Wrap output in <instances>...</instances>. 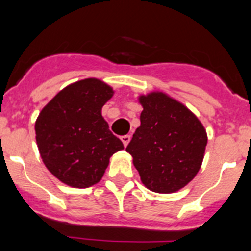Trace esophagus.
I'll list each match as a JSON object with an SVG mask.
<instances>
[{
  "label": "esophagus",
  "instance_id": "34e87169",
  "mask_svg": "<svg viewBox=\"0 0 251 251\" xmlns=\"http://www.w3.org/2000/svg\"><path fill=\"white\" fill-rule=\"evenodd\" d=\"M121 141H123V143H124V146H127L128 143H130V141H131V136L130 135H125V136H121Z\"/></svg>",
  "mask_w": 251,
  "mask_h": 251
}]
</instances>
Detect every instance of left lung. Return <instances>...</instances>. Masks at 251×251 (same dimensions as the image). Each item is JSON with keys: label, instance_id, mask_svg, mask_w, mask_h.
Listing matches in <instances>:
<instances>
[{"label": "left lung", "instance_id": "8db88e82", "mask_svg": "<svg viewBox=\"0 0 251 251\" xmlns=\"http://www.w3.org/2000/svg\"><path fill=\"white\" fill-rule=\"evenodd\" d=\"M141 126L126 151L144 186L156 193L183 188L198 174L206 131L188 108L163 92L141 96Z\"/></svg>", "mask_w": 251, "mask_h": 251}]
</instances>
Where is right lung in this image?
Segmentation results:
<instances>
[{"label": "right lung", "instance_id": "1", "mask_svg": "<svg viewBox=\"0 0 251 251\" xmlns=\"http://www.w3.org/2000/svg\"><path fill=\"white\" fill-rule=\"evenodd\" d=\"M113 93L103 81L85 78L67 86L40 113L35 124L37 147L46 168L63 183L93 186L110 156L124 149L100 113Z\"/></svg>", "mask_w": 251, "mask_h": 251}]
</instances>
